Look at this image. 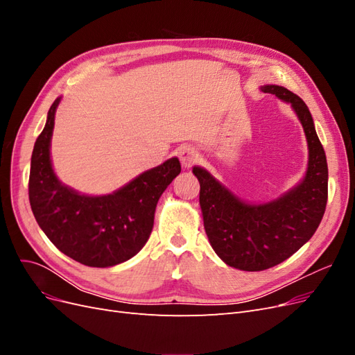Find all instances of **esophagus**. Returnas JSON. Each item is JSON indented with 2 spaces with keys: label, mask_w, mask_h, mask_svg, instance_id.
<instances>
[{
  "label": "esophagus",
  "mask_w": 355,
  "mask_h": 355,
  "mask_svg": "<svg viewBox=\"0 0 355 355\" xmlns=\"http://www.w3.org/2000/svg\"><path fill=\"white\" fill-rule=\"evenodd\" d=\"M178 155H179V159L182 163V167H185V168L191 167L198 159L197 151L191 146H180L179 151H178Z\"/></svg>",
  "instance_id": "obj_1"
}]
</instances>
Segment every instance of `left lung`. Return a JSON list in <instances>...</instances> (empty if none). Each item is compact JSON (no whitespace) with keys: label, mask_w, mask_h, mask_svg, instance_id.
Returning <instances> with one entry per match:
<instances>
[{"label":"left lung","mask_w":355,"mask_h":355,"mask_svg":"<svg viewBox=\"0 0 355 355\" xmlns=\"http://www.w3.org/2000/svg\"><path fill=\"white\" fill-rule=\"evenodd\" d=\"M292 106L308 144L306 171L275 200L250 202L225 187L209 170L192 167L200 182L204 230L220 259L241 271H263L296 253L323 219L327 204V159L305 102L277 84L259 87Z\"/></svg>","instance_id":"obj_1"}]
</instances>
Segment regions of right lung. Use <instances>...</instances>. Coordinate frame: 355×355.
Returning <instances> with one entry per match:
<instances>
[{"label": "right lung", "instance_id": "add662e5", "mask_svg": "<svg viewBox=\"0 0 355 355\" xmlns=\"http://www.w3.org/2000/svg\"><path fill=\"white\" fill-rule=\"evenodd\" d=\"M62 96L50 106L34 145L29 173L32 213L49 240L71 259L94 268L120 265L142 250L154 227L157 202L180 173L176 157L149 168L112 194H81L58 178L51 136Z\"/></svg>", "mask_w": 355, "mask_h": 355}]
</instances>
